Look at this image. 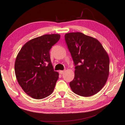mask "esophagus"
Masks as SVG:
<instances>
[{
    "instance_id": "esophagus-1",
    "label": "esophagus",
    "mask_w": 125,
    "mask_h": 125,
    "mask_svg": "<svg viewBox=\"0 0 125 125\" xmlns=\"http://www.w3.org/2000/svg\"><path fill=\"white\" fill-rule=\"evenodd\" d=\"M59 72H60V73L61 74H62L64 73V71H59Z\"/></svg>"
}]
</instances>
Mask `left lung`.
I'll use <instances>...</instances> for the list:
<instances>
[{
  "instance_id": "1",
  "label": "left lung",
  "mask_w": 125,
  "mask_h": 125,
  "mask_svg": "<svg viewBox=\"0 0 125 125\" xmlns=\"http://www.w3.org/2000/svg\"><path fill=\"white\" fill-rule=\"evenodd\" d=\"M65 40L76 65L69 85L78 95L88 97L101 90L109 75V55L98 40L77 32L65 34Z\"/></svg>"
}]
</instances>
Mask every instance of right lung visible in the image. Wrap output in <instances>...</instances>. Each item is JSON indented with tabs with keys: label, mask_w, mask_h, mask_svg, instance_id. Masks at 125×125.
<instances>
[{
	"label": "right lung",
	"mask_w": 125,
	"mask_h": 125,
	"mask_svg": "<svg viewBox=\"0 0 125 125\" xmlns=\"http://www.w3.org/2000/svg\"><path fill=\"white\" fill-rule=\"evenodd\" d=\"M60 34L44 35L27 42L15 62V73L20 86L35 99H43L53 92L59 73L54 71L50 50L60 39Z\"/></svg>",
	"instance_id": "obj_1"
}]
</instances>
